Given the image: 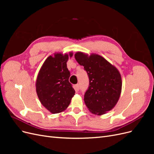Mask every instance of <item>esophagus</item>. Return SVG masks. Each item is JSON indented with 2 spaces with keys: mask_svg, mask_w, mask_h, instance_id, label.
Wrapping results in <instances>:
<instances>
[{
  "mask_svg": "<svg viewBox=\"0 0 154 154\" xmlns=\"http://www.w3.org/2000/svg\"><path fill=\"white\" fill-rule=\"evenodd\" d=\"M74 89H75L76 91H79V89H80V87H79L78 84H76L74 85Z\"/></svg>",
  "mask_w": 154,
  "mask_h": 154,
  "instance_id": "34e87169",
  "label": "esophagus"
}]
</instances>
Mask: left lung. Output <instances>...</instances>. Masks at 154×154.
Instances as JSON below:
<instances>
[{
	"instance_id": "left-lung-1",
	"label": "left lung",
	"mask_w": 154,
	"mask_h": 154,
	"mask_svg": "<svg viewBox=\"0 0 154 154\" xmlns=\"http://www.w3.org/2000/svg\"><path fill=\"white\" fill-rule=\"evenodd\" d=\"M74 57L83 66L89 78L84 96L85 103L92 114H105L112 109L119 99L122 80L115 66L101 56L77 52Z\"/></svg>"
}]
</instances>
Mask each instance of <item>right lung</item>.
<instances>
[{
	"instance_id": "obj_1",
	"label": "right lung",
	"mask_w": 154,
	"mask_h": 154,
	"mask_svg": "<svg viewBox=\"0 0 154 154\" xmlns=\"http://www.w3.org/2000/svg\"><path fill=\"white\" fill-rule=\"evenodd\" d=\"M69 54L54 53L47 58L42 66L36 81V91L41 104L51 113L62 112L69 105L75 91L69 82L70 72L67 67Z\"/></svg>"
}]
</instances>
